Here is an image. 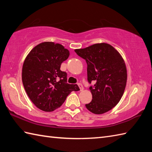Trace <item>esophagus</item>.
Instances as JSON below:
<instances>
[{"label": "esophagus", "instance_id": "obj_1", "mask_svg": "<svg viewBox=\"0 0 152 152\" xmlns=\"http://www.w3.org/2000/svg\"><path fill=\"white\" fill-rule=\"evenodd\" d=\"M78 86H79V88H80V91H83V86H82V83H78Z\"/></svg>", "mask_w": 152, "mask_h": 152}]
</instances>
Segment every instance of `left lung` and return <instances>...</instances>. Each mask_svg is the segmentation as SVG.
I'll use <instances>...</instances> for the list:
<instances>
[{"instance_id":"left-lung-1","label":"left lung","mask_w":152,"mask_h":152,"mask_svg":"<svg viewBox=\"0 0 152 152\" xmlns=\"http://www.w3.org/2000/svg\"><path fill=\"white\" fill-rule=\"evenodd\" d=\"M85 59L88 80L92 101L86 104L95 114H102L114 107L120 101L125 89L127 74L121 56L111 45L100 43L74 50Z\"/></svg>"}]
</instances>
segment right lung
I'll use <instances>...</instances> for the list:
<instances>
[{
	"label": "right lung",
	"instance_id": "right-lung-1",
	"mask_svg": "<svg viewBox=\"0 0 152 152\" xmlns=\"http://www.w3.org/2000/svg\"><path fill=\"white\" fill-rule=\"evenodd\" d=\"M69 51L60 44L44 42L35 46L25 58L22 82L33 104L44 112H52L66 96L79 91L78 85L67 83V74L61 64L69 57Z\"/></svg>",
	"mask_w": 152,
	"mask_h": 152
}]
</instances>
